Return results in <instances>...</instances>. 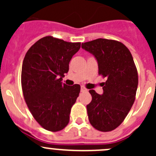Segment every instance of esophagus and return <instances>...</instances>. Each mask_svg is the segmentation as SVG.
I'll list each match as a JSON object with an SVG mask.
<instances>
[{
	"mask_svg": "<svg viewBox=\"0 0 156 156\" xmlns=\"http://www.w3.org/2000/svg\"><path fill=\"white\" fill-rule=\"evenodd\" d=\"M81 92H85V91H87V88L84 87V86H81Z\"/></svg>",
	"mask_w": 156,
	"mask_h": 156,
	"instance_id": "obj_1",
	"label": "esophagus"
}]
</instances>
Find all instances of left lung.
<instances>
[{
	"instance_id": "1",
	"label": "left lung",
	"mask_w": 156,
	"mask_h": 156,
	"mask_svg": "<svg viewBox=\"0 0 156 156\" xmlns=\"http://www.w3.org/2000/svg\"><path fill=\"white\" fill-rule=\"evenodd\" d=\"M81 47L95 56L99 75L106 78L103 95L89 90L92 100L87 105L88 119L97 130L112 131L123 122L134 103L137 69L130 50L122 42L98 38Z\"/></svg>"
}]
</instances>
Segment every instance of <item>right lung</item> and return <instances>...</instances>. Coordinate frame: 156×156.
I'll return each mask as SVG.
<instances>
[{
    "label": "right lung",
    "instance_id": "obj_1",
    "mask_svg": "<svg viewBox=\"0 0 156 156\" xmlns=\"http://www.w3.org/2000/svg\"><path fill=\"white\" fill-rule=\"evenodd\" d=\"M80 48V42L46 36L29 49L23 59L21 84L25 101L36 122L49 131H59L69 122L81 86H68L61 81Z\"/></svg>",
    "mask_w": 156,
    "mask_h": 156
}]
</instances>
